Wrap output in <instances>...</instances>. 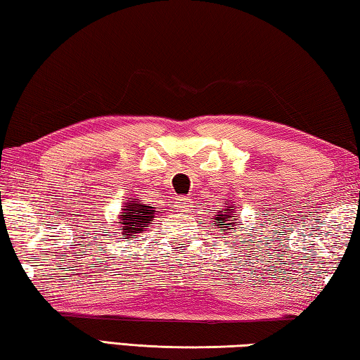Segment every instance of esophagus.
<instances>
[{
  "label": "esophagus",
  "instance_id": "obj_1",
  "mask_svg": "<svg viewBox=\"0 0 360 360\" xmlns=\"http://www.w3.org/2000/svg\"><path fill=\"white\" fill-rule=\"evenodd\" d=\"M175 207L179 209V212H191L193 207V200L190 198H176L175 199Z\"/></svg>",
  "mask_w": 360,
  "mask_h": 360
}]
</instances>
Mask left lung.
Masks as SVG:
<instances>
[{
	"instance_id": "obj_1",
	"label": "left lung",
	"mask_w": 360,
	"mask_h": 360,
	"mask_svg": "<svg viewBox=\"0 0 360 360\" xmlns=\"http://www.w3.org/2000/svg\"><path fill=\"white\" fill-rule=\"evenodd\" d=\"M224 207H226L224 210L218 212V215H215V218H212V219H217V221H213V224H217L223 232H228L234 228L238 229L237 223L240 221H238V217L236 215V205L226 200Z\"/></svg>"
}]
</instances>
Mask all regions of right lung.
<instances>
[{"instance_id": "1", "label": "right lung", "mask_w": 360, "mask_h": 360, "mask_svg": "<svg viewBox=\"0 0 360 360\" xmlns=\"http://www.w3.org/2000/svg\"><path fill=\"white\" fill-rule=\"evenodd\" d=\"M156 209L150 204H141V199H126L123 202L122 215H120L118 231H122V236L131 240L136 234H142L147 231L151 221L155 219Z\"/></svg>"}]
</instances>
